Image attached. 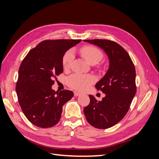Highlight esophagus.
Here are the masks:
<instances>
[{"label": "esophagus", "instance_id": "1", "mask_svg": "<svg viewBox=\"0 0 159 159\" xmlns=\"http://www.w3.org/2000/svg\"><path fill=\"white\" fill-rule=\"evenodd\" d=\"M74 96H78L80 95V93L78 92V91H74Z\"/></svg>", "mask_w": 159, "mask_h": 159}]
</instances>
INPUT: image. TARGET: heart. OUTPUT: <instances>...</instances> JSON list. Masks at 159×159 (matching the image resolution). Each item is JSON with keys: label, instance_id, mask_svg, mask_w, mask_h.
<instances>
[{"label": "heart", "instance_id": "b5f03b06", "mask_svg": "<svg viewBox=\"0 0 159 159\" xmlns=\"http://www.w3.org/2000/svg\"><path fill=\"white\" fill-rule=\"evenodd\" d=\"M80 53L84 58L90 64H95L103 58V54L98 48L93 46H85L80 49ZM74 59V52L70 49L62 57V66L65 70L69 69ZM95 79L91 75L74 74L67 80V83L70 88L76 90L84 91L92 85Z\"/></svg>", "mask_w": 159, "mask_h": 159}]
</instances>
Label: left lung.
<instances>
[{
	"label": "left lung",
	"instance_id": "left-lung-1",
	"mask_svg": "<svg viewBox=\"0 0 159 159\" xmlns=\"http://www.w3.org/2000/svg\"><path fill=\"white\" fill-rule=\"evenodd\" d=\"M84 41L102 48L109 59L106 74L95 85L105 97L99 102L89 95L90 103L84 109L91 125L107 129L121 121L130 108L137 91L135 68L127 52L115 42L105 39Z\"/></svg>",
	"mask_w": 159,
	"mask_h": 159
}]
</instances>
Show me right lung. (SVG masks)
Listing matches in <instances>:
<instances>
[{"mask_svg":"<svg viewBox=\"0 0 159 159\" xmlns=\"http://www.w3.org/2000/svg\"><path fill=\"white\" fill-rule=\"evenodd\" d=\"M81 40H46L29 51L18 70L16 91L19 105L28 121L41 128L59 122L63 105L74 93L52 89L54 79L63 72L62 57Z\"/></svg>","mask_w":159,"mask_h":159,"instance_id":"add662e5","label":"right lung"}]
</instances>
